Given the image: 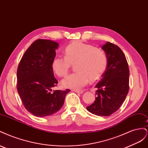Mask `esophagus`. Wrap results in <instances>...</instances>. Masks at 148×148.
<instances>
[{
  "instance_id": "obj_1",
  "label": "esophagus",
  "mask_w": 148,
  "mask_h": 148,
  "mask_svg": "<svg viewBox=\"0 0 148 148\" xmlns=\"http://www.w3.org/2000/svg\"><path fill=\"white\" fill-rule=\"evenodd\" d=\"M73 91L77 92V93H79V94L83 93V91H82V90H73Z\"/></svg>"
}]
</instances>
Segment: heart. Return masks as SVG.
I'll return each instance as SVG.
<instances>
[{"label": "heart", "instance_id": "heart-1", "mask_svg": "<svg viewBox=\"0 0 148 148\" xmlns=\"http://www.w3.org/2000/svg\"><path fill=\"white\" fill-rule=\"evenodd\" d=\"M64 56H56L52 60V69L59 77H64L71 66L75 65L77 72L62 80L65 88L79 89L86 85L89 80L95 82L104 73L107 65V57L102 49L91 44L75 41L64 49Z\"/></svg>", "mask_w": 148, "mask_h": 148}]
</instances>
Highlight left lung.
Masks as SVG:
<instances>
[{"instance_id": "obj_1", "label": "left lung", "mask_w": 148, "mask_h": 148, "mask_svg": "<svg viewBox=\"0 0 148 148\" xmlns=\"http://www.w3.org/2000/svg\"><path fill=\"white\" fill-rule=\"evenodd\" d=\"M102 48L107 57V65L97 88L96 100L86 107L91 113L98 116H109L122 105L129 90V68L121 49L107 42Z\"/></svg>"}]
</instances>
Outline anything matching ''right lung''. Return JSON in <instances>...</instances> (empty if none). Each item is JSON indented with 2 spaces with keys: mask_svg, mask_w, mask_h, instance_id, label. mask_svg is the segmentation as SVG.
Masks as SVG:
<instances>
[{
  "mask_svg": "<svg viewBox=\"0 0 148 148\" xmlns=\"http://www.w3.org/2000/svg\"><path fill=\"white\" fill-rule=\"evenodd\" d=\"M58 46L59 44L51 40H36L26 51L18 66L17 91L25 109L36 117L56 113L70 91L66 89L52 92V88L58 83L51 65Z\"/></svg>",
  "mask_w": 148,
  "mask_h": 148,
  "instance_id": "add662e5",
  "label": "right lung"
}]
</instances>
